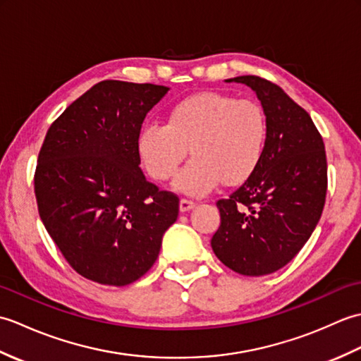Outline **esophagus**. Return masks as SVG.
<instances>
[{"mask_svg":"<svg viewBox=\"0 0 361 361\" xmlns=\"http://www.w3.org/2000/svg\"><path fill=\"white\" fill-rule=\"evenodd\" d=\"M194 208H195V202L188 200V198H181L180 200V211L181 212H186V211H190Z\"/></svg>","mask_w":361,"mask_h":361,"instance_id":"esophagus-1","label":"esophagus"}]
</instances>
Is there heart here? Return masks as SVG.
Masks as SVG:
<instances>
[{
	"label": "heart",
	"instance_id": "obj_1",
	"mask_svg": "<svg viewBox=\"0 0 361 361\" xmlns=\"http://www.w3.org/2000/svg\"><path fill=\"white\" fill-rule=\"evenodd\" d=\"M267 136L268 122L259 104L206 91L176 102L166 124H145L137 147L144 167L158 181L175 176L190 149L194 158L173 186L202 197L220 181L233 186L248 180L262 161Z\"/></svg>",
	"mask_w": 361,
	"mask_h": 361
}]
</instances>
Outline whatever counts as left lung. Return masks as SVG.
I'll use <instances>...</instances> for the list:
<instances>
[{"label":"left lung","mask_w":361,"mask_h":361,"mask_svg":"<svg viewBox=\"0 0 361 361\" xmlns=\"http://www.w3.org/2000/svg\"><path fill=\"white\" fill-rule=\"evenodd\" d=\"M226 82L255 91L268 136L255 173L217 202L221 221L211 247L233 271L264 276L287 265L319 221L327 192L324 142L309 113L276 83L257 75Z\"/></svg>","instance_id":"left-lung-1"}]
</instances>
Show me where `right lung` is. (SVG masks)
Listing matches in <instances>:
<instances>
[{
	"mask_svg": "<svg viewBox=\"0 0 361 361\" xmlns=\"http://www.w3.org/2000/svg\"><path fill=\"white\" fill-rule=\"evenodd\" d=\"M169 91L102 80L52 122L38 153V214L83 278L122 287L147 273L178 197L145 180L137 141L145 114Z\"/></svg>",
	"mask_w": 361,
	"mask_h": 361,
	"instance_id": "obj_1",
	"label": "right lung"
}]
</instances>
